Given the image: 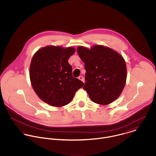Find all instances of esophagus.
I'll use <instances>...</instances> for the list:
<instances>
[{"instance_id": "34e87169", "label": "esophagus", "mask_w": 156, "mask_h": 156, "mask_svg": "<svg viewBox=\"0 0 156 156\" xmlns=\"http://www.w3.org/2000/svg\"><path fill=\"white\" fill-rule=\"evenodd\" d=\"M79 79H80V80H82V81L84 83L85 80H84V78H83V76H79Z\"/></svg>"}]
</instances>
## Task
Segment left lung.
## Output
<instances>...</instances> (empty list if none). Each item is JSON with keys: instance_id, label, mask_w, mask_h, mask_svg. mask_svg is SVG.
<instances>
[{"instance_id": "left-lung-1", "label": "left lung", "mask_w": 156, "mask_h": 156, "mask_svg": "<svg viewBox=\"0 0 156 156\" xmlns=\"http://www.w3.org/2000/svg\"><path fill=\"white\" fill-rule=\"evenodd\" d=\"M85 63V84L83 87L92 101L106 105L121 94L127 79V68L122 56L111 48L95 45L90 49H77Z\"/></svg>"}]
</instances>
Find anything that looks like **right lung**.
Listing matches in <instances>:
<instances>
[{
	"mask_svg": "<svg viewBox=\"0 0 156 156\" xmlns=\"http://www.w3.org/2000/svg\"><path fill=\"white\" fill-rule=\"evenodd\" d=\"M75 52L73 47L53 45L38 50L34 55L29 69L32 86L44 102L55 107L68 105L84 83L72 75L68 60Z\"/></svg>",
	"mask_w": 156,
	"mask_h": 156,
	"instance_id": "right-lung-1",
	"label": "right lung"
}]
</instances>
